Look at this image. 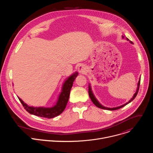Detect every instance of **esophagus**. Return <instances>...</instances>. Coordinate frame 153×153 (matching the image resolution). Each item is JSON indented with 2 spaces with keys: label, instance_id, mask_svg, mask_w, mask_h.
<instances>
[{
  "label": "esophagus",
  "instance_id": "obj_1",
  "mask_svg": "<svg viewBox=\"0 0 153 153\" xmlns=\"http://www.w3.org/2000/svg\"><path fill=\"white\" fill-rule=\"evenodd\" d=\"M86 67L84 65H80L79 67H78V71L80 73H84L85 71H86Z\"/></svg>",
  "mask_w": 153,
  "mask_h": 153
}]
</instances>
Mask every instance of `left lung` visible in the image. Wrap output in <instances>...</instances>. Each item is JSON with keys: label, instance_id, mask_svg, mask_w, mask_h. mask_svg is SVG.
<instances>
[{"label": "left lung", "instance_id": "obj_1", "mask_svg": "<svg viewBox=\"0 0 153 153\" xmlns=\"http://www.w3.org/2000/svg\"><path fill=\"white\" fill-rule=\"evenodd\" d=\"M122 37L123 38H124V36H122ZM126 39L128 40V39H127L126 38ZM131 43H132L131 42ZM140 79H139V82H138V83H137V90H136V92L134 93V96H133V97L131 98V100H129V101L128 102H127V103H125L124 105H121V106H118V107H115V108H107V107H105V106H103V105H102L99 102H98V100L96 99V97H95V96H94V94H93V91H92V90H91V86H90V84H89V85H88V93H89V96H90V99H91V101L93 102V103L97 106V107H98V108H101V109H103V110H118V109H119V108H122V107H123L124 106H125V105H126L127 104H128L129 103H130L131 102V101H133L134 99H135V97H136V96H137V93H138V91H139V86H140Z\"/></svg>", "mask_w": 153, "mask_h": 153}]
</instances>
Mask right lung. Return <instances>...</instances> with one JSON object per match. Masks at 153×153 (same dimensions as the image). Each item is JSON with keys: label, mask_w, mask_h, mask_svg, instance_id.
<instances>
[{"label": "right lung", "mask_w": 153, "mask_h": 153, "mask_svg": "<svg viewBox=\"0 0 153 153\" xmlns=\"http://www.w3.org/2000/svg\"><path fill=\"white\" fill-rule=\"evenodd\" d=\"M78 73L76 72L65 81L62 86V91L60 93L57 102L56 104L53 107L45 108L30 106L24 103V102L19 97L18 98L26 111L29 113L42 117H45L48 119L53 118L60 115L64 111L69 99L70 91L73 86V82L74 81Z\"/></svg>", "instance_id": "add662e5"}]
</instances>
